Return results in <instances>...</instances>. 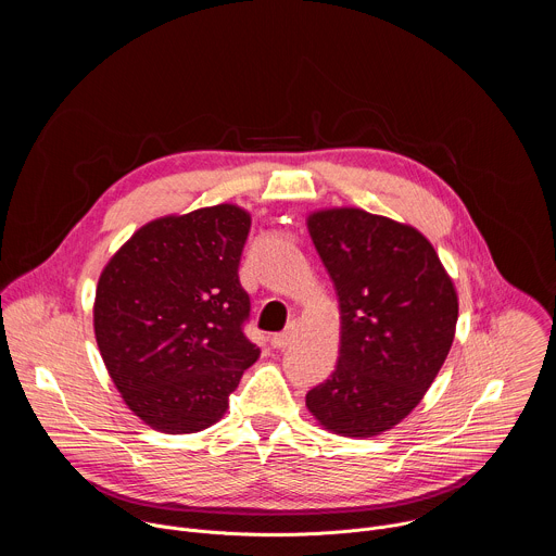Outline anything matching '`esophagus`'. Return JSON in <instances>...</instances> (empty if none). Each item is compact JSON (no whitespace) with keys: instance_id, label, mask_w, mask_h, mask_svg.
I'll use <instances>...</instances> for the list:
<instances>
[{"instance_id":"1","label":"esophagus","mask_w":556,"mask_h":556,"mask_svg":"<svg viewBox=\"0 0 556 556\" xmlns=\"http://www.w3.org/2000/svg\"><path fill=\"white\" fill-rule=\"evenodd\" d=\"M294 337H296V326H294V324H290L283 332L275 334V337L270 339V343H273V348L283 350V348H288V345L294 341Z\"/></svg>"}]
</instances>
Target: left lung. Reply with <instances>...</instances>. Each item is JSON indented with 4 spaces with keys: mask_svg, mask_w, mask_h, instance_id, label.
Here are the masks:
<instances>
[{
    "mask_svg": "<svg viewBox=\"0 0 556 556\" xmlns=\"http://www.w3.org/2000/svg\"><path fill=\"white\" fill-rule=\"evenodd\" d=\"M341 312L332 376L307 391L305 407L324 429L374 438L425 399L455 337L457 292L427 237L356 206L307 215Z\"/></svg>",
    "mask_w": 556,
    "mask_h": 556,
    "instance_id": "1",
    "label": "left lung"
}]
</instances>
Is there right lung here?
<instances>
[{"instance_id": "1", "label": "right lung", "mask_w": 556, "mask_h": 556, "mask_svg": "<svg viewBox=\"0 0 556 556\" xmlns=\"http://www.w3.org/2000/svg\"><path fill=\"white\" fill-rule=\"evenodd\" d=\"M251 213L237 204L140 226L99 277L94 337L125 405L151 429L195 433L260 358L237 277Z\"/></svg>"}]
</instances>
